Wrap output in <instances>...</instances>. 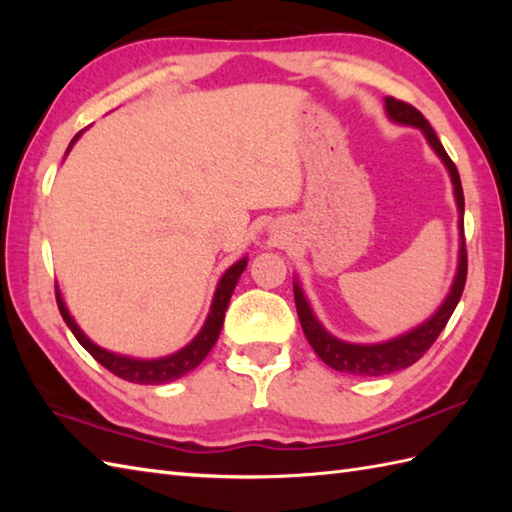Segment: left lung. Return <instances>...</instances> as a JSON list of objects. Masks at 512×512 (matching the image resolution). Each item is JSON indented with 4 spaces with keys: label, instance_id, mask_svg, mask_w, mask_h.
<instances>
[{
    "label": "left lung",
    "instance_id": "8db88e82",
    "mask_svg": "<svg viewBox=\"0 0 512 512\" xmlns=\"http://www.w3.org/2000/svg\"><path fill=\"white\" fill-rule=\"evenodd\" d=\"M385 110L387 116L394 123L400 125H411L418 127L424 134V138L429 140L431 149L442 158L444 167L449 169V176L453 182V193H455V202H458V213H460V259H458V273H455L451 292L447 299L442 301V306L438 312L433 314L431 319L424 321L418 328L409 330L407 334H400L396 339L385 341V343H374V345H356V343H345L341 339H336L323 325L317 321V317L312 314L310 303L303 297V290L295 281V303H297V314L301 321L303 334H306L308 343L312 345V350L317 352V356L325 365H330L336 372H345L352 376H385V374H394L420 361L422 354L429 350V347L436 343L440 332L444 330V325L449 323L451 314L458 306V301L462 297V290L466 284V242H464V193H462V182H460V173L458 167L453 165V160L449 158L447 151H444L442 143L438 140L433 127L429 125L427 118H424L416 107L398 101L394 96H387L385 99Z\"/></svg>",
    "mask_w": 512,
    "mask_h": 512
}]
</instances>
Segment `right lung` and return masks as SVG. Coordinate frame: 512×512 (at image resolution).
<instances>
[{
    "label": "right lung",
    "mask_w": 512,
    "mask_h": 512,
    "mask_svg": "<svg viewBox=\"0 0 512 512\" xmlns=\"http://www.w3.org/2000/svg\"><path fill=\"white\" fill-rule=\"evenodd\" d=\"M79 136H81V132L72 138L70 147L74 145V140ZM246 262H248L246 257L239 259V262H235L222 275L220 284H217V290H215L213 303H211V312H209V317H206V323L200 330V334L195 336V339L187 347H182L180 352L165 356V358H154V361H140V358H129V356L107 352V350H103V347L92 343L88 336L81 332L79 325L74 323V319L70 317V312H68V308H65L59 290H57V306H59V312H61L65 325H68L72 334L76 336V341H79L105 369H110V372L116 374L118 378L129 380V383H136V385H165V383H171V380H176L187 372H191V369L198 367L206 358V354L211 352V347L215 345L217 336H220L228 301H231V295L237 286L239 275L244 273Z\"/></svg>",
    "instance_id": "right-lung-1"
}]
</instances>
